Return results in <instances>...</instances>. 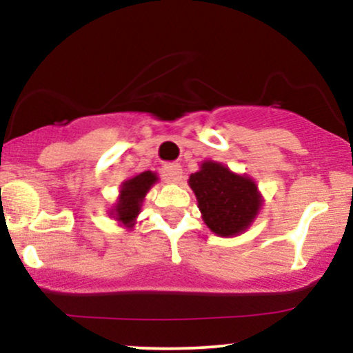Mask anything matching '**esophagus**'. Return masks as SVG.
Listing matches in <instances>:
<instances>
[{
    "mask_svg": "<svg viewBox=\"0 0 353 353\" xmlns=\"http://www.w3.org/2000/svg\"><path fill=\"white\" fill-rule=\"evenodd\" d=\"M163 177L165 179V182H179L181 177H182V169L181 165L177 163H172V164H165L163 168Z\"/></svg>",
    "mask_w": 353,
    "mask_h": 353,
    "instance_id": "obj_1",
    "label": "esophagus"
}]
</instances>
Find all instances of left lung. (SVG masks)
Here are the masks:
<instances>
[{
  "instance_id": "1",
  "label": "left lung",
  "mask_w": 353,
  "mask_h": 353,
  "mask_svg": "<svg viewBox=\"0 0 353 353\" xmlns=\"http://www.w3.org/2000/svg\"><path fill=\"white\" fill-rule=\"evenodd\" d=\"M202 221L219 237H236L252 225L264 197L252 177L230 171L216 161H204L189 176Z\"/></svg>"
}]
</instances>
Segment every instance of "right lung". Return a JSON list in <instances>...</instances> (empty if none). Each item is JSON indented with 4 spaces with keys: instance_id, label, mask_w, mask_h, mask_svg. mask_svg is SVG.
Segmentation results:
<instances>
[{
    "instance_id": "1",
    "label": "right lung",
    "mask_w": 353,
    "mask_h": 353,
    "mask_svg": "<svg viewBox=\"0 0 353 353\" xmlns=\"http://www.w3.org/2000/svg\"><path fill=\"white\" fill-rule=\"evenodd\" d=\"M157 181H159V177L152 171L139 172L132 176L131 179L124 181L121 184L116 204L109 210L111 217H114V221L119 222V225H124L125 229L131 230L134 228L141 208H143L145 194L151 190Z\"/></svg>"
}]
</instances>
